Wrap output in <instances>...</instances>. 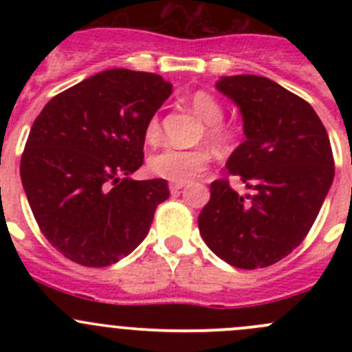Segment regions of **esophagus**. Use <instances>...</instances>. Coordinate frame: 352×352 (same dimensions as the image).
<instances>
[{
  "mask_svg": "<svg viewBox=\"0 0 352 352\" xmlns=\"http://www.w3.org/2000/svg\"><path fill=\"white\" fill-rule=\"evenodd\" d=\"M184 186H186V184H177V182H172V184H170V192H172V194L179 192V190L182 189Z\"/></svg>",
  "mask_w": 352,
  "mask_h": 352,
  "instance_id": "1",
  "label": "esophagus"
}]
</instances>
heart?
<instances>
[{
	"instance_id": "b5f03b06",
	"label": "heart",
	"mask_w": 352,
	"mask_h": 352,
	"mask_svg": "<svg viewBox=\"0 0 352 352\" xmlns=\"http://www.w3.org/2000/svg\"><path fill=\"white\" fill-rule=\"evenodd\" d=\"M190 105L196 110L206 126V136L216 148H226L233 140V131L228 124L223 122L225 107L214 95L204 90H199L190 97ZM162 136V124L158 116H153L144 127V138L148 143H156ZM211 163V151L206 148H194V150H179V148H163L155 153L148 162V168L153 175L170 182L186 184L199 175L206 166Z\"/></svg>"
}]
</instances>
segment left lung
<instances>
[{"label":"left lung","mask_w":352,"mask_h":352,"mask_svg":"<svg viewBox=\"0 0 352 352\" xmlns=\"http://www.w3.org/2000/svg\"><path fill=\"white\" fill-rule=\"evenodd\" d=\"M216 88L242 112L247 140L226 168L250 192L214 180L199 232L233 267H267L303 242L317 219L336 172L329 134L308 102L269 78L223 76Z\"/></svg>","instance_id":"obj_1"}]
</instances>
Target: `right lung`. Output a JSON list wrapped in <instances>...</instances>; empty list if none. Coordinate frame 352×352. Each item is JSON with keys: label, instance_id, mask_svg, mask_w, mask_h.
I'll return each instance as SVG.
<instances>
[{"label": "right lung", "instance_id": "add662e5", "mask_svg": "<svg viewBox=\"0 0 352 352\" xmlns=\"http://www.w3.org/2000/svg\"><path fill=\"white\" fill-rule=\"evenodd\" d=\"M170 94L160 74L117 67L56 95L34 120L20 177L38 228L66 258L105 267L148 235L168 184L129 175L143 165L146 122Z\"/></svg>", "mask_w": 352, "mask_h": 352}]
</instances>
